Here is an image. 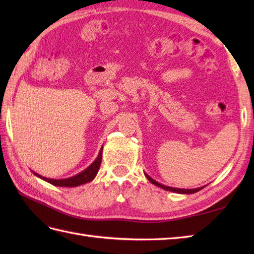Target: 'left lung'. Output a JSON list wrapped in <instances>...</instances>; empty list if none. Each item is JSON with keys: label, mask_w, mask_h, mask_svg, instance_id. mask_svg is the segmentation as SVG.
Returning a JSON list of instances; mask_svg holds the SVG:
<instances>
[{"label": "left lung", "mask_w": 254, "mask_h": 254, "mask_svg": "<svg viewBox=\"0 0 254 254\" xmlns=\"http://www.w3.org/2000/svg\"><path fill=\"white\" fill-rule=\"evenodd\" d=\"M145 176H146V178L147 179L153 183V185H155V186H157V187H159V188H161V189H165V190H167V191H172V192H177V193H187V194H190V193H195V192H197V191H199L201 190V189H203V187L202 188H197V189H192V190H185V189H176V188H170V187H166V186H163V185H160V183H158V182H156L154 179H152V178H150L148 175H146L145 174Z\"/></svg>", "instance_id": "8db88e82"}]
</instances>
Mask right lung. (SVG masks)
<instances>
[{
	"label": "right lung",
	"mask_w": 254,
	"mask_h": 254,
	"mask_svg": "<svg viewBox=\"0 0 254 254\" xmlns=\"http://www.w3.org/2000/svg\"><path fill=\"white\" fill-rule=\"evenodd\" d=\"M101 157H102V148L100 149L98 157L96 158V160L91 164L87 169H85L84 171L80 172V174L74 176L72 178H67V179H62V180H55V179H48V178L41 177L36 172L34 174L36 176H38L41 179H44L45 181L51 183L53 186L57 187H77L80 185H84V183H87L89 181H91L95 178V176L97 175V172L99 170V167L101 164Z\"/></svg>",
	"instance_id": "add662e5"
}]
</instances>
